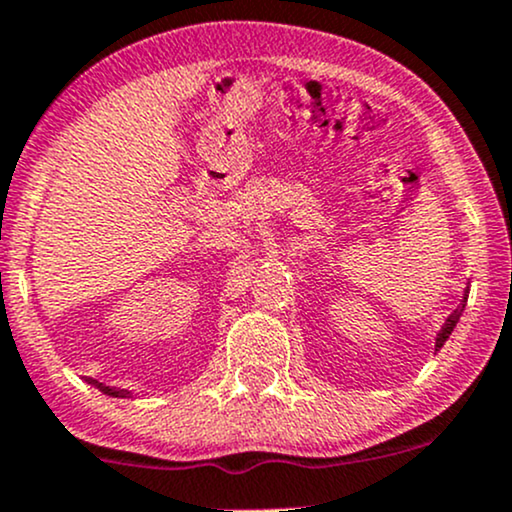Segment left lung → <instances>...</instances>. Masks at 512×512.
Wrapping results in <instances>:
<instances>
[{
  "mask_svg": "<svg viewBox=\"0 0 512 512\" xmlns=\"http://www.w3.org/2000/svg\"><path fill=\"white\" fill-rule=\"evenodd\" d=\"M467 296H469V286H467V289H464L462 303L457 305L455 310H452V313L448 315V320H445V325L440 327V332H438V337H436V351L443 349V344L448 342V337H450V334H452V330H455V325H457V322H460V315H462L464 305H467Z\"/></svg>",
  "mask_w": 512,
  "mask_h": 512,
  "instance_id": "8db88e82",
  "label": "left lung"
}]
</instances>
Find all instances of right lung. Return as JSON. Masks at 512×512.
<instances>
[{"mask_svg": "<svg viewBox=\"0 0 512 512\" xmlns=\"http://www.w3.org/2000/svg\"><path fill=\"white\" fill-rule=\"evenodd\" d=\"M88 385H93V387H96V390H101L103 395H108V397H129L127 390H117V387L98 383V380H93V378H88Z\"/></svg>", "mask_w": 512, "mask_h": 512, "instance_id": "add662e5", "label": "right lung"}]
</instances>
